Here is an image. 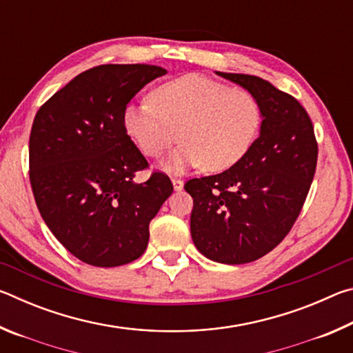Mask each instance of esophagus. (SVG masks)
<instances>
[{
	"label": "esophagus",
	"instance_id": "esophagus-1",
	"mask_svg": "<svg viewBox=\"0 0 353 353\" xmlns=\"http://www.w3.org/2000/svg\"><path fill=\"white\" fill-rule=\"evenodd\" d=\"M172 187H174L176 191H181L183 188V181H181V179H172Z\"/></svg>",
	"mask_w": 353,
	"mask_h": 353
}]
</instances>
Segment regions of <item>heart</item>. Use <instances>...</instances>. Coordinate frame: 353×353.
Returning <instances> with one entry per match:
<instances>
[{
    "label": "heart",
    "mask_w": 353,
    "mask_h": 353,
    "mask_svg": "<svg viewBox=\"0 0 353 353\" xmlns=\"http://www.w3.org/2000/svg\"><path fill=\"white\" fill-rule=\"evenodd\" d=\"M261 119L252 93L202 74L160 83L149 101L129 104L123 112L124 130L146 157H162L177 139L183 141L163 165L171 172L194 166L210 172L232 168L254 146Z\"/></svg>",
    "instance_id": "b5f03b06"
}]
</instances>
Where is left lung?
I'll use <instances>...</instances> for the list:
<instances>
[{
	"label": "left lung",
	"instance_id": "obj_1",
	"mask_svg": "<svg viewBox=\"0 0 353 353\" xmlns=\"http://www.w3.org/2000/svg\"><path fill=\"white\" fill-rule=\"evenodd\" d=\"M216 74L254 94L263 121L259 139L236 165L185 183L193 198L190 229L207 259L243 265L288 235L312 187L318 143L307 110L291 94L256 76Z\"/></svg>",
	"mask_w": 353,
	"mask_h": 353
}]
</instances>
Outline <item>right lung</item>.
<instances>
[{"mask_svg": "<svg viewBox=\"0 0 353 353\" xmlns=\"http://www.w3.org/2000/svg\"><path fill=\"white\" fill-rule=\"evenodd\" d=\"M166 70L99 65L40 107L29 137V179L41 218L62 246L92 266L126 265L145 252L149 223L172 193L163 172L148 168L123 126L137 93Z\"/></svg>", "mask_w": 353, "mask_h": 353, "instance_id": "add662e5", "label": "right lung"}]
</instances>
